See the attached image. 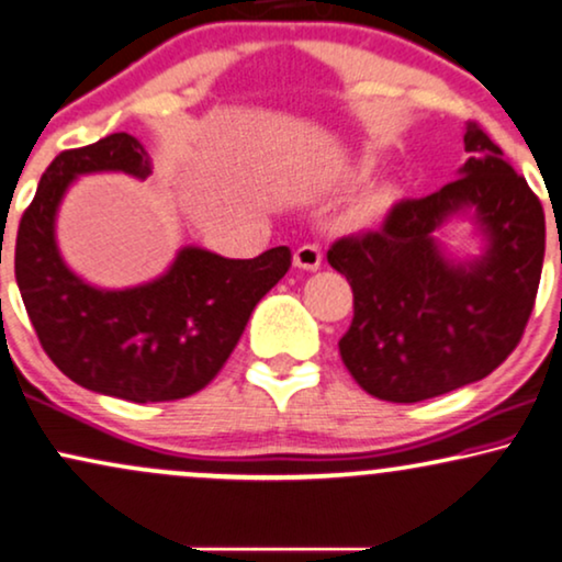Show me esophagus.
<instances>
[{
  "instance_id": "1",
  "label": "esophagus",
  "mask_w": 562,
  "mask_h": 562,
  "mask_svg": "<svg viewBox=\"0 0 562 562\" xmlns=\"http://www.w3.org/2000/svg\"><path fill=\"white\" fill-rule=\"evenodd\" d=\"M294 266L302 271H317L323 266V252L317 245H302L294 250Z\"/></svg>"
}]
</instances>
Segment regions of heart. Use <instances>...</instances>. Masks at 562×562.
<instances>
[{
    "instance_id": "b5f03b06",
    "label": "heart",
    "mask_w": 562,
    "mask_h": 562,
    "mask_svg": "<svg viewBox=\"0 0 562 562\" xmlns=\"http://www.w3.org/2000/svg\"><path fill=\"white\" fill-rule=\"evenodd\" d=\"M371 172H374V165H371L369 159H363L361 165H356L353 180H367ZM379 209H382V199H379V195H367V199H361L351 209V224L353 227H369V224L376 218Z\"/></svg>"
}]
</instances>
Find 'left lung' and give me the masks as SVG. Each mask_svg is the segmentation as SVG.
<instances>
[{
  "label": "left lung",
  "mask_w": 562,
  "mask_h": 562,
  "mask_svg": "<svg viewBox=\"0 0 562 562\" xmlns=\"http://www.w3.org/2000/svg\"><path fill=\"white\" fill-rule=\"evenodd\" d=\"M470 159L426 199L400 201L382 229L344 237L327 263L353 289L340 359L361 390L420 403L477 382L506 361L535 307L544 260V211L527 180L477 123ZM468 217L477 256H459L438 232Z\"/></svg>",
  "instance_id": "left-lung-1"
}]
</instances>
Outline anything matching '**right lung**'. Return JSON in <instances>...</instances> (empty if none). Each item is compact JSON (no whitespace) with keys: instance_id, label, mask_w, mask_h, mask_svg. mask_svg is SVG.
<instances>
[{"instance_id":"1","label":"right lung","mask_w":562,"mask_h":562,"mask_svg":"<svg viewBox=\"0 0 562 562\" xmlns=\"http://www.w3.org/2000/svg\"><path fill=\"white\" fill-rule=\"evenodd\" d=\"M94 172L144 180L151 159L134 136L111 134L48 165L14 245L27 317L48 359L79 387L131 403L193 395L218 374L255 304L289 271V247L235 260L188 245L157 279L100 289L71 271L56 243L64 195Z\"/></svg>"}]
</instances>
